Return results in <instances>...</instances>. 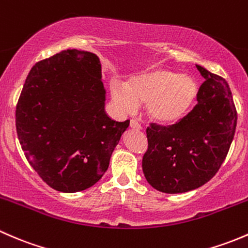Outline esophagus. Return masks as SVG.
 Listing matches in <instances>:
<instances>
[{
  "label": "esophagus",
  "mask_w": 248,
  "mask_h": 248,
  "mask_svg": "<svg viewBox=\"0 0 248 248\" xmlns=\"http://www.w3.org/2000/svg\"><path fill=\"white\" fill-rule=\"evenodd\" d=\"M130 127L134 130H141L142 129L141 125L137 123L136 121H134V119H131V121H130Z\"/></svg>",
  "instance_id": "1"
}]
</instances>
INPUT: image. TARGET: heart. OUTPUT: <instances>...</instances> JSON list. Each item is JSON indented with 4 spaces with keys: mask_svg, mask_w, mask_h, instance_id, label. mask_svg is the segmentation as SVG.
Masks as SVG:
<instances>
[{
    "mask_svg": "<svg viewBox=\"0 0 248 248\" xmlns=\"http://www.w3.org/2000/svg\"><path fill=\"white\" fill-rule=\"evenodd\" d=\"M111 95L122 111L131 112L137 104H145V112L153 122L170 125L192 111L200 95V85L191 75L154 68L130 78L124 88L113 85Z\"/></svg>",
    "mask_w": 248,
    "mask_h": 248,
    "instance_id": "obj_1",
    "label": "heart"
}]
</instances>
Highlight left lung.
Wrapping results in <instances>:
<instances>
[{
	"label": "left lung",
	"mask_w": 248,
	"mask_h": 248,
	"mask_svg": "<svg viewBox=\"0 0 248 248\" xmlns=\"http://www.w3.org/2000/svg\"><path fill=\"white\" fill-rule=\"evenodd\" d=\"M196 67L205 80L197 105L179 123H153L147 129L143 173L160 192H187L208 183L223 163L235 134L238 114L228 83Z\"/></svg>",
	"instance_id": "1"
}]
</instances>
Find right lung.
Instances as JSON below:
<instances>
[{
    "label": "right lung",
    "instance_id": "obj_1",
    "mask_svg": "<svg viewBox=\"0 0 248 248\" xmlns=\"http://www.w3.org/2000/svg\"><path fill=\"white\" fill-rule=\"evenodd\" d=\"M96 55L64 50L33 65L15 122L27 161L50 187L78 192L101 179L129 126L105 112Z\"/></svg>",
    "mask_w": 248,
    "mask_h": 248
}]
</instances>
